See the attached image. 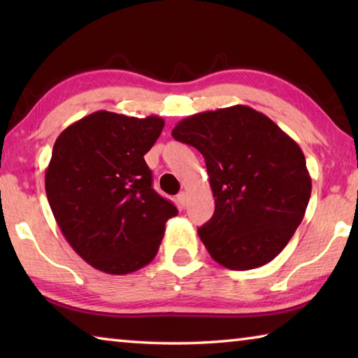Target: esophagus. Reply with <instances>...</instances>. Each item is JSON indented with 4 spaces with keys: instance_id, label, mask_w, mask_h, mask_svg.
Instances as JSON below:
<instances>
[{
    "instance_id": "34e87169",
    "label": "esophagus",
    "mask_w": 358,
    "mask_h": 358,
    "mask_svg": "<svg viewBox=\"0 0 358 358\" xmlns=\"http://www.w3.org/2000/svg\"><path fill=\"white\" fill-rule=\"evenodd\" d=\"M177 202H178L181 210L186 208V205H187V194H186L185 191L178 194V196H177Z\"/></svg>"
}]
</instances>
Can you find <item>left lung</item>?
Segmentation results:
<instances>
[{
	"label": "left lung",
	"instance_id": "1",
	"mask_svg": "<svg viewBox=\"0 0 358 358\" xmlns=\"http://www.w3.org/2000/svg\"><path fill=\"white\" fill-rule=\"evenodd\" d=\"M175 141L201 151L215 213L197 234L217 264L251 270L280 254L305 216L311 177L294 138L266 115L232 106L191 115Z\"/></svg>",
	"mask_w": 358,
	"mask_h": 358
}]
</instances>
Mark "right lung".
<instances>
[{
    "label": "right lung",
    "mask_w": 358,
    "mask_h": 358,
    "mask_svg": "<svg viewBox=\"0 0 358 358\" xmlns=\"http://www.w3.org/2000/svg\"><path fill=\"white\" fill-rule=\"evenodd\" d=\"M164 120L99 110L58 136L45 192L59 229L78 256L108 275H128L155 259L177 207L151 186L143 156Z\"/></svg>",
    "instance_id": "right-lung-1"
}]
</instances>
